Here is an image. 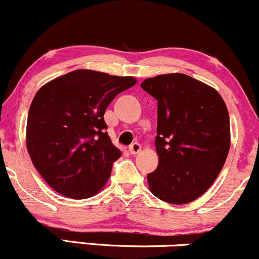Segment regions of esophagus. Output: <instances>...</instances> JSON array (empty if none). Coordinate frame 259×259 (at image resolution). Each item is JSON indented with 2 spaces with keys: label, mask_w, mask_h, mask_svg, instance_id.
I'll use <instances>...</instances> for the list:
<instances>
[{
  "label": "esophagus",
  "mask_w": 259,
  "mask_h": 259,
  "mask_svg": "<svg viewBox=\"0 0 259 259\" xmlns=\"http://www.w3.org/2000/svg\"><path fill=\"white\" fill-rule=\"evenodd\" d=\"M140 150H141V145L139 144V142H134L129 146V152L132 154H136L140 152Z\"/></svg>",
  "instance_id": "esophagus-1"
}]
</instances>
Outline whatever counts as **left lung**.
Wrapping results in <instances>:
<instances>
[{"label":"left lung","mask_w":259,"mask_h":259,"mask_svg":"<svg viewBox=\"0 0 259 259\" xmlns=\"http://www.w3.org/2000/svg\"><path fill=\"white\" fill-rule=\"evenodd\" d=\"M141 88L157 100L158 167L147 174L159 200L185 204L209 189L230 148V119L221 95L185 74L146 79Z\"/></svg>","instance_id":"1"}]
</instances>
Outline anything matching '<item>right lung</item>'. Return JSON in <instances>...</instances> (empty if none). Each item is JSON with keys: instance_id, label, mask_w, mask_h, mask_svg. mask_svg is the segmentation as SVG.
<instances>
[{"instance_id": "obj_1", "label": "right lung", "mask_w": 259, "mask_h": 259, "mask_svg": "<svg viewBox=\"0 0 259 259\" xmlns=\"http://www.w3.org/2000/svg\"><path fill=\"white\" fill-rule=\"evenodd\" d=\"M133 76L78 69L53 79L35 95L28 114L26 148L34 167L58 194L84 200L105 186L121 152L103 119Z\"/></svg>"}]
</instances>
